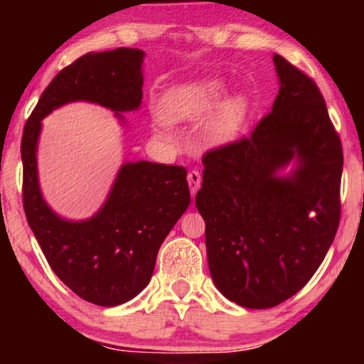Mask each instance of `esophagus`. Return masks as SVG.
I'll return each instance as SVG.
<instances>
[{"label":"esophagus","instance_id":"1","mask_svg":"<svg viewBox=\"0 0 364 364\" xmlns=\"http://www.w3.org/2000/svg\"><path fill=\"white\" fill-rule=\"evenodd\" d=\"M187 181H188V187H191V193H192V196H196L198 188H200V183H202V176H200V172H198V171H196V168H193V171L188 172Z\"/></svg>","mask_w":364,"mask_h":364}]
</instances>
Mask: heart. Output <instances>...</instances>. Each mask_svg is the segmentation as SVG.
Here are the masks:
<instances>
[{"label": "heart", "mask_w": 364, "mask_h": 364, "mask_svg": "<svg viewBox=\"0 0 364 364\" xmlns=\"http://www.w3.org/2000/svg\"><path fill=\"white\" fill-rule=\"evenodd\" d=\"M223 92L225 86L218 79L178 84L164 92L157 116L161 122L172 126L197 121L208 113L198 127V141L208 149L227 146L242 131L250 112V101L245 94H232L220 102Z\"/></svg>", "instance_id": "b5f03b06"}]
</instances>
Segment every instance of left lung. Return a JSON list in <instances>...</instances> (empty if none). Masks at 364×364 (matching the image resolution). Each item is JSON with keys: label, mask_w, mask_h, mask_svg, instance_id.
<instances>
[{"label": "left lung", "mask_w": 364, "mask_h": 364, "mask_svg": "<svg viewBox=\"0 0 364 364\" xmlns=\"http://www.w3.org/2000/svg\"><path fill=\"white\" fill-rule=\"evenodd\" d=\"M280 91L248 137L203 156L196 205L205 220L208 270L245 308L295 295L321 265L340 225L341 141L320 89L273 54ZM291 160L290 176L277 171Z\"/></svg>", "instance_id": "left-lung-1"}]
</instances>
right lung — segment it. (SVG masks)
<instances>
[{
    "label": "right lung",
    "instance_id": "right-lung-1",
    "mask_svg": "<svg viewBox=\"0 0 364 364\" xmlns=\"http://www.w3.org/2000/svg\"><path fill=\"white\" fill-rule=\"evenodd\" d=\"M144 51L87 53L49 82L23 131V207L49 267L82 300L116 306L151 282L157 252L191 203L187 171L139 161L124 164L96 215L73 222L54 213L39 191L36 149L41 121L54 109L87 101L122 112L142 102Z\"/></svg>",
    "mask_w": 364,
    "mask_h": 364
}]
</instances>
